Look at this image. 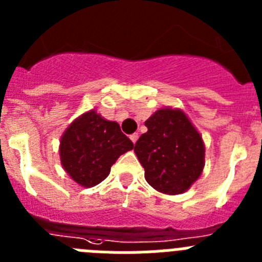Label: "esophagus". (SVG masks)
<instances>
[{
    "mask_svg": "<svg viewBox=\"0 0 262 262\" xmlns=\"http://www.w3.org/2000/svg\"><path fill=\"white\" fill-rule=\"evenodd\" d=\"M129 139H131V142L134 143V144H135L136 142H138V139H139V135L138 134H133V135L129 136Z\"/></svg>",
    "mask_w": 262,
    "mask_h": 262,
    "instance_id": "1",
    "label": "esophagus"
}]
</instances>
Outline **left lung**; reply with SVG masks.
Returning <instances> with one entry per match:
<instances>
[{
    "label": "left lung",
    "mask_w": 262,
    "mask_h": 262,
    "mask_svg": "<svg viewBox=\"0 0 262 262\" xmlns=\"http://www.w3.org/2000/svg\"><path fill=\"white\" fill-rule=\"evenodd\" d=\"M148 131L135 151L155 190L177 195L189 190L205 168V143L181 108L163 107L145 120Z\"/></svg>",
    "instance_id": "left-lung-1"
}]
</instances>
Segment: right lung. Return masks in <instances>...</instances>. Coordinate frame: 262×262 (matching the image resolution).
<instances>
[{
    "label": "right lung",
    "mask_w": 262,
    "mask_h": 262,
    "mask_svg": "<svg viewBox=\"0 0 262 262\" xmlns=\"http://www.w3.org/2000/svg\"><path fill=\"white\" fill-rule=\"evenodd\" d=\"M133 148L117 122L89 110L67 127L60 138L59 155L62 169L76 184L93 187L107 177L118 157Z\"/></svg>",
    "instance_id": "add662e5"
}]
</instances>
